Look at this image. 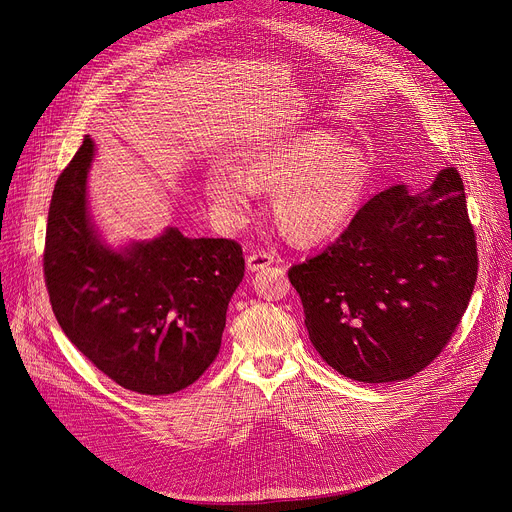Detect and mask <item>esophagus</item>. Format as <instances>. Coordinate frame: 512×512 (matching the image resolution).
Here are the masks:
<instances>
[{
    "instance_id": "obj_1",
    "label": "esophagus",
    "mask_w": 512,
    "mask_h": 512,
    "mask_svg": "<svg viewBox=\"0 0 512 512\" xmlns=\"http://www.w3.org/2000/svg\"><path fill=\"white\" fill-rule=\"evenodd\" d=\"M276 261V257L272 255V253H267V251H255V253H251L249 257H247V267L251 272H259V270H263V267H267L270 263H274Z\"/></svg>"
}]
</instances>
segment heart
Returning a JSON list of instances; mask_svg holds the SVG:
<instances>
[{"label": "heart", "mask_w": 512, "mask_h": 512, "mask_svg": "<svg viewBox=\"0 0 512 512\" xmlns=\"http://www.w3.org/2000/svg\"><path fill=\"white\" fill-rule=\"evenodd\" d=\"M365 153L330 132H303L253 155L245 174L218 164L207 174V197L220 222L240 228L257 191H274L272 211L294 245L336 238L357 215L369 186Z\"/></svg>", "instance_id": "obj_1"}]
</instances>
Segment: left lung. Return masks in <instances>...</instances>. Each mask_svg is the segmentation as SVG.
Instances as JSON below:
<instances>
[{
	"label": "left lung",
	"mask_w": 512,
	"mask_h": 512,
	"mask_svg": "<svg viewBox=\"0 0 512 512\" xmlns=\"http://www.w3.org/2000/svg\"><path fill=\"white\" fill-rule=\"evenodd\" d=\"M475 245L456 168L419 193L396 184L375 195L326 251L288 270L315 351L365 384L419 373L467 311Z\"/></svg>",
	"instance_id": "1"
}]
</instances>
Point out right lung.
<instances>
[{
    "label": "right lung",
    "instance_id": "add662e5",
    "mask_svg": "<svg viewBox=\"0 0 512 512\" xmlns=\"http://www.w3.org/2000/svg\"><path fill=\"white\" fill-rule=\"evenodd\" d=\"M93 155L87 134L53 188L43 253L51 309L107 378L139 394H174L220 353L228 303L245 276L242 249L178 228L110 247L89 213Z\"/></svg>",
    "mask_w": 512,
    "mask_h": 512
}]
</instances>
